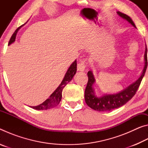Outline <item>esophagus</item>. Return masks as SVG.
Masks as SVG:
<instances>
[{
  "label": "esophagus",
  "instance_id": "34e87169",
  "mask_svg": "<svg viewBox=\"0 0 148 148\" xmlns=\"http://www.w3.org/2000/svg\"><path fill=\"white\" fill-rule=\"evenodd\" d=\"M86 68V62L85 61H82L77 65V69L78 71H84Z\"/></svg>",
  "mask_w": 148,
  "mask_h": 148
}]
</instances>
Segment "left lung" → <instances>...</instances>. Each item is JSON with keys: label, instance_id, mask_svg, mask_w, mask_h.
Returning a JSON list of instances; mask_svg holds the SVG:
<instances>
[{"label": "left lung", "instance_id": "obj_1", "mask_svg": "<svg viewBox=\"0 0 148 148\" xmlns=\"http://www.w3.org/2000/svg\"><path fill=\"white\" fill-rule=\"evenodd\" d=\"M117 14L122 18L126 19L129 23H131L132 26L136 28V26L132 21L131 17L127 15L123 14L120 12H117ZM147 47H146V51L144 54L145 65L144 68L142 71L141 76L133 84L127 87L126 89L123 90L121 92L116 94L113 95H105L102 97H97L95 95L93 89V84L95 82V79L92 74V71H89L87 72L88 76V82H87L86 91H85V101L86 104L95 110L99 112H106L110 111V110L118 108L122 106L130 101L134 95L136 94L138 89L141 83L142 79L146 72L147 66Z\"/></svg>", "mask_w": 148, "mask_h": 148}]
</instances>
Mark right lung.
<instances>
[{"mask_svg": "<svg viewBox=\"0 0 148 148\" xmlns=\"http://www.w3.org/2000/svg\"><path fill=\"white\" fill-rule=\"evenodd\" d=\"M22 26H20L19 27H18V28L16 30V31L14 32V34H12L11 38L8 42V46L9 45H10L12 43H13V42L15 41L17 32ZM76 71H77V62L76 60V61H74V62H72V64L70 66L61 84H60L59 86L57 87L56 90H55V91L53 92V93L50 95L49 98L46 99L43 103L40 104V105H38V106H31V108H34L35 110H47V109L51 108H53L55 106H57V105L59 104L60 101H61L62 89H63L64 87L66 86V85L68 84L69 82L71 81L72 77H74L75 74L76 73Z\"/></svg>", "mask_w": 148, "mask_h": 148, "instance_id": "right-lung-1", "label": "right lung"}]
</instances>
